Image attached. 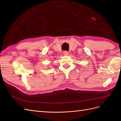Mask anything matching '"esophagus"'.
Instances as JSON below:
<instances>
[{
	"instance_id": "34e87169",
	"label": "esophagus",
	"mask_w": 121,
	"mask_h": 121,
	"mask_svg": "<svg viewBox=\"0 0 121 121\" xmlns=\"http://www.w3.org/2000/svg\"><path fill=\"white\" fill-rule=\"evenodd\" d=\"M63 53L65 56H68V55L69 54V52H68V51H64Z\"/></svg>"
}]
</instances>
